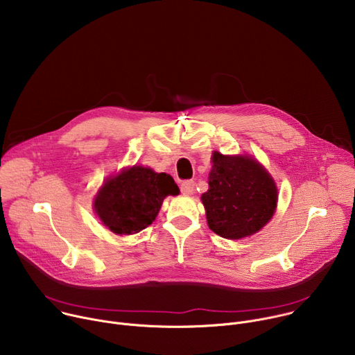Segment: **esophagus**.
<instances>
[{
	"label": "esophagus",
	"instance_id": "obj_1",
	"mask_svg": "<svg viewBox=\"0 0 355 355\" xmlns=\"http://www.w3.org/2000/svg\"><path fill=\"white\" fill-rule=\"evenodd\" d=\"M193 188H195V184H193V181H191V180H185V181H182L181 185H180V189H181V192H182L184 195H192V193H193Z\"/></svg>",
	"mask_w": 355,
	"mask_h": 355
}]
</instances>
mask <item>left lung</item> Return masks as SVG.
<instances>
[{
    "label": "left lung",
    "instance_id": "obj_1",
    "mask_svg": "<svg viewBox=\"0 0 355 355\" xmlns=\"http://www.w3.org/2000/svg\"><path fill=\"white\" fill-rule=\"evenodd\" d=\"M209 189L200 199L208 226L220 237L237 240L259 232L274 215L278 191L256 160L215 151Z\"/></svg>",
    "mask_w": 355,
    "mask_h": 355
}]
</instances>
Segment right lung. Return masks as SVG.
<instances>
[{
	"label": "right lung",
	"mask_w": 355,
	"mask_h": 355,
	"mask_svg": "<svg viewBox=\"0 0 355 355\" xmlns=\"http://www.w3.org/2000/svg\"><path fill=\"white\" fill-rule=\"evenodd\" d=\"M178 192L171 175L135 166L103 185L94 208L114 233L132 234L153 223L163 199Z\"/></svg>",
	"instance_id": "1"
}]
</instances>
